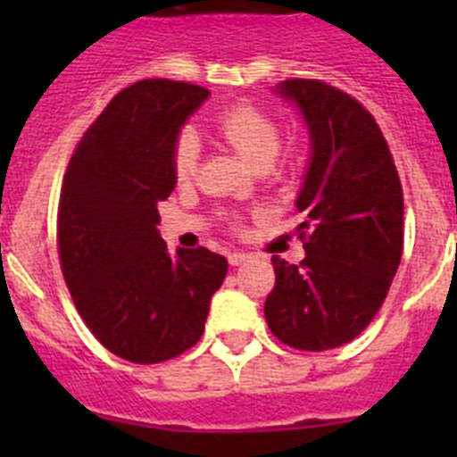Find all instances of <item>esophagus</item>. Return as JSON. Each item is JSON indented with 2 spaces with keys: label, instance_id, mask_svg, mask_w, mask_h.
Instances as JSON below:
<instances>
[{
  "label": "esophagus",
  "instance_id": "34e87169",
  "mask_svg": "<svg viewBox=\"0 0 457 457\" xmlns=\"http://www.w3.org/2000/svg\"><path fill=\"white\" fill-rule=\"evenodd\" d=\"M249 258H252V253H247V252H231L228 253V263L236 268V265H242L245 261H249Z\"/></svg>",
  "mask_w": 457,
  "mask_h": 457
}]
</instances>
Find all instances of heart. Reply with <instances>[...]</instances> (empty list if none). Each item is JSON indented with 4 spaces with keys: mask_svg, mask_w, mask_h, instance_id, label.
<instances>
[{
    "mask_svg": "<svg viewBox=\"0 0 457 457\" xmlns=\"http://www.w3.org/2000/svg\"><path fill=\"white\" fill-rule=\"evenodd\" d=\"M217 132L221 139L237 153V155L253 167L256 171H265L274 164L281 153L284 135L277 119L253 107V104H237L228 109L217 120ZM201 160V144L194 130H183L173 146V173L179 183H187L196 176ZM237 226V221H233Z\"/></svg>",
    "mask_w": 457,
    "mask_h": 457,
    "instance_id": "heart-1",
    "label": "heart"
}]
</instances>
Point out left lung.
Segmentation results:
<instances>
[{
  "label": "left lung",
  "mask_w": 457,
  "mask_h": 457,
  "mask_svg": "<svg viewBox=\"0 0 457 457\" xmlns=\"http://www.w3.org/2000/svg\"><path fill=\"white\" fill-rule=\"evenodd\" d=\"M311 132V164L297 210L304 261L272 256L270 332L295 350L322 353L364 332L403 256V185L389 144L364 104L320 79H286Z\"/></svg>",
  "instance_id": "obj_1"
}]
</instances>
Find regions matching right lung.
<instances>
[{
    "mask_svg": "<svg viewBox=\"0 0 457 457\" xmlns=\"http://www.w3.org/2000/svg\"><path fill=\"white\" fill-rule=\"evenodd\" d=\"M210 96L173 79L119 91L72 151L56 212V245L75 309L109 353L160 364L204 334L228 263L205 247L171 258L157 204L176 187L180 125Z\"/></svg>",
    "mask_w": 457,
    "mask_h": 457,
    "instance_id": "obj_1",
    "label": "right lung"
}]
</instances>
